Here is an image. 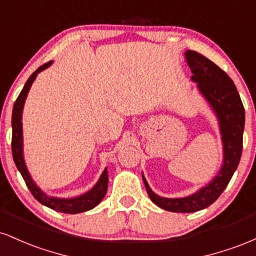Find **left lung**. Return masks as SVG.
Wrapping results in <instances>:
<instances>
[{
	"label": "left lung",
	"mask_w": 256,
	"mask_h": 256,
	"mask_svg": "<svg viewBox=\"0 0 256 256\" xmlns=\"http://www.w3.org/2000/svg\"><path fill=\"white\" fill-rule=\"evenodd\" d=\"M192 79L216 113L224 144V165L216 178L200 192L184 198H165L154 194L143 177L146 192L155 204L177 213H192L207 208L222 195L238 166L243 148L244 107L232 79L220 67L195 50L185 52Z\"/></svg>",
	"instance_id": "1"
}]
</instances>
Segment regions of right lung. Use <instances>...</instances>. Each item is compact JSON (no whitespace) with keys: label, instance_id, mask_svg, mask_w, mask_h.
<instances>
[{"label":"right lung","instance_id":"add662e5","mask_svg":"<svg viewBox=\"0 0 256 256\" xmlns=\"http://www.w3.org/2000/svg\"><path fill=\"white\" fill-rule=\"evenodd\" d=\"M52 64V61L42 64L40 67L34 71L30 76V78L26 82L25 86L22 88V92L19 94L18 98L16 100V104L13 107V114H12V128H13V134H12V152H13V158L16 166L22 173V178H24L26 185H28V190H30L34 198L37 200L40 204H42L46 207L52 208V210H58L61 213L67 214H76L86 212V210H91L95 206H98L102 198H104L106 192H107L108 186V172L104 170L102 173L101 178L98 182V184L84 195L78 196L74 198H49L46 194H43L37 188V185L34 183L30 174H28V168L25 166L24 158H22V107H24L26 96H28V90H30L32 83H34L36 76L46 67Z\"/></svg>","mask_w":256,"mask_h":256}]
</instances>
